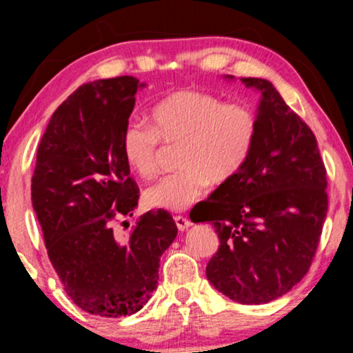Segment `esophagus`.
Here are the masks:
<instances>
[{
  "label": "esophagus",
  "mask_w": 353,
  "mask_h": 353,
  "mask_svg": "<svg viewBox=\"0 0 353 353\" xmlns=\"http://www.w3.org/2000/svg\"><path fill=\"white\" fill-rule=\"evenodd\" d=\"M174 221H176L177 229H179L181 232H184L185 229H189L190 225H192V222H190L189 219L184 217V216H176V217H174Z\"/></svg>",
  "instance_id": "1"
}]
</instances>
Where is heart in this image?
<instances>
[{"mask_svg": "<svg viewBox=\"0 0 353 353\" xmlns=\"http://www.w3.org/2000/svg\"><path fill=\"white\" fill-rule=\"evenodd\" d=\"M257 139V119L244 104L224 103L216 94L179 89L157 101L149 124L129 121L121 134L125 164L143 179L157 171V148L181 144L179 172L165 176L144 192L149 208L182 210L197 201L210 182L224 184L244 168Z\"/></svg>", "mask_w": 353, "mask_h": 353, "instance_id": "b5f03b06", "label": "heart"}]
</instances>
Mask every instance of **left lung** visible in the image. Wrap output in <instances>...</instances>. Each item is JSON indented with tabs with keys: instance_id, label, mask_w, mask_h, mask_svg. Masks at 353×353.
<instances>
[{
	"instance_id": "1",
	"label": "left lung",
	"mask_w": 353,
	"mask_h": 353,
	"mask_svg": "<svg viewBox=\"0 0 353 353\" xmlns=\"http://www.w3.org/2000/svg\"><path fill=\"white\" fill-rule=\"evenodd\" d=\"M241 81L261 92L257 139L237 176L196 205L194 222H210L221 241L208 281L234 302L259 305L309 272L329 209L327 171L314 132L274 84Z\"/></svg>"
}]
</instances>
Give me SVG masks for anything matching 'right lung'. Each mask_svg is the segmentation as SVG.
Wrapping results in <instances>:
<instances>
[{
    "label": "right lung",
    "instance_id": "add662e5",
    "mask_svg": "<svg viewBox=\"0 0 353 353\" xmlns=\"http://www.w3.org/2000/svg\"><path fill=\"white\" fill-rule=\"evenodd\" d=\"M144 86L119 76L76 89L51 116L31 179L48 257L71 301L99 317L143 309L157 287L161 255L177 236L164 209L145 212L128 236L112 230L139 201L121 134Z\"/></svg>",
    "mask_w": 353,
    "mask_h": 353
}]
</instances>
